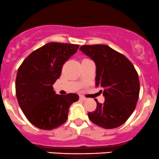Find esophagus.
I'll use <instances>...</instances> for the list:
<instances>
[{
  "mask_svg": "<svg viewBox=\"0 0 159 159\" xmlns=\"http://www.w3.org/2000/svg\"><path fill=\"white\" fill-rule=\"evenodd\" d=\"M80 99L81 100H83V101H84V100H86V98L85 97H83V96H80Z\"/></svg>",
  "mask_w": 159,
  "mask_h": 159,
  "instance_id": "obj_1",
  "label": "esophagus"
}]
</instances>
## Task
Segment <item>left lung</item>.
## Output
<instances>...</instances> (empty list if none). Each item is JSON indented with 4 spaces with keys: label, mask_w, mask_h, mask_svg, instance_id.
Returning <instances> with one entry per match:
<instances>
[{
    "label": "left lung",
    "mask_w": 159,
    "mask_h": 159,
    "mask_svg": "<svg viewBox=\"0 0 159 159\" xmlns=\"http://www.w3.org/2000/svg\"><path fill=\"white\" fill-rule=\"evenodd\" d=\"M80 51L96 64V86L105 100L88 113L93 123L106 129L123 125L136 107L140 91L138 75L124 55L106 45H82Z\"/></svg>",
    "instance_id": "obj_1"
}]
</instances>
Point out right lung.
<instances>
[{
  "instance_id": "add662e5",
  "label": "right lung",
  "mask_w": 159,
  "mask_h": 159,
  "mask_svg": "<svg viewBox=\"0 0 159 159\" xmlns=\"http://www.w3.org/2000/svg\"><path fill=\"white\" fill-rule=\"evenodd\" d=\"M79 45L50 42L31 52L18 69L15 81L18 102L30 123L43 130L66 121L69 108L79 100L76 93L56 94L52 85Z\"/></svg>"
}]
</instances>
